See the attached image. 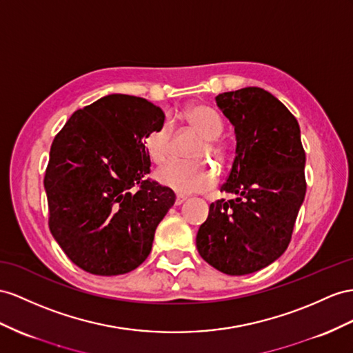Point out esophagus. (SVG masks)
Wrapping results in <instances>:
<instances>
[{
    "mask_svg": "<svg viewBox=\"0 0 353 353\" xmlns=\"http://www.w3.org/2000/svg\"><path fill=\"white\" fill-rule=\"evenodd\" d=\"M186 200H188V196H185V195H182V194H177V196H176V205L183 204Z\"/></svg>",
    "mask_w": 353,
    "mask_h": 353,
    "instance_id": "esophagus-1",
    "label": "esophagus"
}]
</instances>
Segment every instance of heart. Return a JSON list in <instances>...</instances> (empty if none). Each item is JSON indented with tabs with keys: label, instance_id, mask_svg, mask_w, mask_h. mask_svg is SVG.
I'll list each match as a JSON object with an SVG mask.
<instances>
[{
	"label": "heart",
	"instance_id": "obj_1",
	"mask_svg": "<svg viewBox=\"0 0 353 353\" xmlns=\"http://www.w3.org/2000/svg\"><path fill=\"white\" fill-rule=\"evenodd\" d=\"M182 119L189 128H192L204 139L203 144L195 150L194 157L204 158L209 155L214 161L222 162L227 157V150L223 144L216 140L223 131L221 116L209 105L192 104L185 108ZM171 140H173V128L168 122L159 125L144 137V149L152 162L162 164L167 159L171 150ZM155 177L159 183L183 194L205 191L214 183V171L204 161H170L157 171Z\"/></svg>",
	"mask_w": 353,
	"mask_h": 353
}]
</instances>
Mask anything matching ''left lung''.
<instances>
[{
  "label": "left lung",
  "instance_id": "1",
  "mask_svg": "<svg viewBox=\"0 0 353 353\" xmlns=\"http://www.w3.org/2000/svg\"><path fill=\"white\" fill-rule=\"evenodd\" d=\"M234 126L236 158L196 234L201 258L230 276L250 274L283 254L305 195L300 125L283 103L249 86L216 97Z\"/></svg>",
  "mask_w": 353,
  "mask_h": 353
}]
</instances>
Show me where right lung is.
Returning <instances> with one entry per match:
<instances>
[{"label": "right lung", "mask_w": 353, "mask_h": 353, "mask_svg": "<svg viewBox=\"0 0 353 353\" xmlns=\"http://www.w3.org/2000/svg\"><path fill=\"white\" fill-rule=\"evenodd\" d=\"M140 97L112 94L74 112L52 143L44 176L53 239L90 274H125L144 263L176 201L149 180L143 139L164 123Z\"/></svg>", "instance_id": "add662e5"}]
</instances>
